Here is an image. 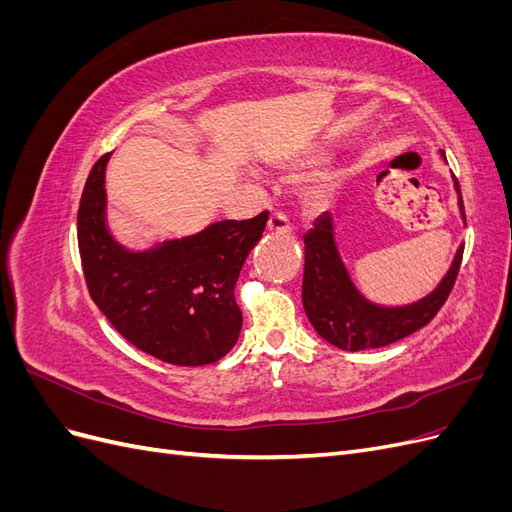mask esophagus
Listing matches in <instances>:
<instances>
[{"instance_id": "34e87169", "label": "esophagus", "mask_w": 512, "mask_h": 512, "mask_svg": "<svg viewBox=\"0 0 512 512\" xmlns=\"http://www.w3.org/2000/svg\"><path fill=\"white\" fill-rule=\"evenodd\" d=\"M267 228H269V232H273V235H288V232L292 230L290 220L286 218V215H284L282 211H275V213H271V218H269Z\"/></svg>"}]
</instances>
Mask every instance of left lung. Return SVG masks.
Segmentation results:
<instances>
[{
	"label": "left lung",
	"instance_id": "left-lung-1",
	"mask_svg": "<svg viewBox=\"0 0 512 512\" xmlns=\"http://www.w3.org/2000/svg\"><path fill=\"white\" fill-rule=\"evenodd\" d=\"M455 188L461 196L457 179ZM459 207L463 213L461 198ZM463 218H466V213H463ZM303 241L305 314L322 339L350 352L389 346L423 329L425 324L436 318L446 303L448 294H451L457 282L463 258V247H459L451 271L446 273L442 284L429 297L406 307H378L365 301L359 290L352 286L344 262L337 254L329 213L320 215Z\"/></svg>",
	"mask_w": 512,
	"mask_h": 512
}]
</instances>
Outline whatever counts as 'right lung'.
I'll use <instances>...</instances> for the list:
<instances>
[{
	"label": "right lung",
	"instance_id": "right-lung-1",
	"mask_svg": "<svg viewBox=\"0 0 512 512\" xmlns=\"http://www.w3.org/2000/svg\"><path fill=\"white\" fill-rule=\"evenodd\" d=\"M106 153L87 177L76 232L89 297L132 346L164 363L209 365L237 344L235 286L269 211L215 222L194 237L128 252L104 224Z\"/></svg>",
	"mask_w": 512,
	"mask_h": 512
}]
</instances>
